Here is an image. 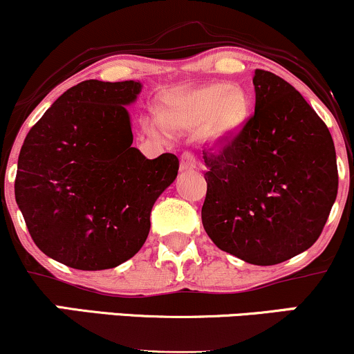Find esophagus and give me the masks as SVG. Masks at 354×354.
I'll return each instance as SVG.
<instances>
[{
    "label": "esophagus",
    "mask_w": 354,
    "mask_h": 354,
    "mask_svg": "<svg viewBox=\"0 0 354 354\" xmlns=\"http://www.w3.org/2000/svg\"><path fill=\"white\" fill-rule=\"evenodd\" d=\"M198 166V160L194 158V154L191 153H183L180 160V168L183 171H188V169H194Z\"/></svg>",
    "instance_id": "esophagus-1"
}]
</instances>
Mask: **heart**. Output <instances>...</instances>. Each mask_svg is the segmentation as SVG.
<instances>
[{"instance_id":"b5f03b06","label":"heart","mask_w":354,"mask_h":354,"mask_svg":"<svg viewBox=\"0 0 354 354\" xmlns=\"http://www.w3.org/2000/svg\"><path fill=\"white\" fill-rule=\"evenodd\" d=\"M246 115L248 100L241 88L211 84L174 98L163 111V120L169 128L205 129L209 140L219 141L238 131ZM146 126L156 136L166 133L161 118H151Z\"/></svg>"}]
</instances>
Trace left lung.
<instances>
[{"label": "left lung", "mask_w": 354, "mask_h": 354, "mask_svg": "<svg viewBox=\"0 0 354 354\" xmlns=\"http://www.w3.org/2000/svg\"><path fill=\"white\" fill-rule=\"evenodd\" d=\"M254 113L205 154L201 219L219 250L258 266L315 245L338 194L330 129L299 91L265 70L253 76Z\"/></svg>", "instance_id": "obj_1"}]
</instances>
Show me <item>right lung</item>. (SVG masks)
I'll return each mask as SVG.
<instances>
[{"mask_svg": "<svg viewBox=\"0 0 354 354\" xmlns=\"http://www.w3.org/2000/svg\"><path fill=\"white\" fill-rule=\"evenodd\" d=\"M140 81L88 80L64 91L21 146L15 198L35 245L83 271L133 258L149 233L154 201L176 180L171 153L133 148L126 106Z\"/></svg>", "mask_w": 354, "mask_h": 354, "instance_id": "add662e5", "label": "right lung"}]
</instances>
